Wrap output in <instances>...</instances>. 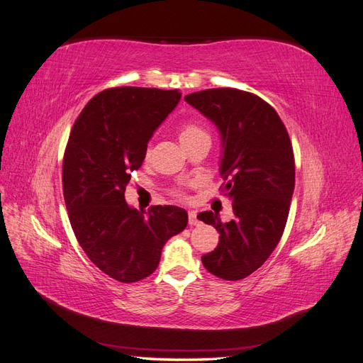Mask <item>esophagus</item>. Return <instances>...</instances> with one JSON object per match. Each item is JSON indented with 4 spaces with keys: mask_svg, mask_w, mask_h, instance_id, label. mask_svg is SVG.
<instances>
[{
    "mask_svg": "<svg viewBox=\"0 0 363 363\" xmlns=\"http://www.w3.org/2000/svg\"><path fill=\"white\" fill-rule=\"evenodd\" d=\"M188 218H189V225H196L200 223L199 218H196V212H194V211L188 212Z\"/></svg>",
    "mask_w": 363,
    "mask_h": 363,
    "instance_id": "1",
    "label": "esophagus"
}]
</instances>
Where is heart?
I'll use <instances>...</instances> for the list:
<instances>
[{"label":"heart","instance_id":"heart-1","mask_svg":"<svg viewBox=\"0 0 363 363\" xmlns=\"http://www.w3.org/2000/svg\"><path fill=\"white\" fill-rule=\"evenodd\" d=\"M179 136H180V140H182L183 145L189 144V142L196 140V139H200V138H211V136H208V131L203 125L196 124V123H186V124H183L180 127V130H179ZM148 155H150V148L147 150V156ZM175 194L182 195L180 191H177Z\"/></svg>","mask_w":363,"mask_h":363}]
</instances>
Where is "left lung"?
<instances>
[{
    "label": "left lung",
    "mask_w": 363,
    "mask_h": 363,
    "mask_svg": "<svg viewBox=\"0 0 363 363\" xmlns=\"http://www.w3.org/2000/svg\"><path fill=\"white\" fill-rule=\"evenodd\" d=\"M184 101L219 130V174L235 213L225 224L213 212L199 215L219 232L218 247L201 262L219 279H245L271 256L288 221L295 186L289 135L277 112L255 94L219 87L186 95Z\"/></svg>",
    "instance_id": "left-lung-1"
}]
</instances>
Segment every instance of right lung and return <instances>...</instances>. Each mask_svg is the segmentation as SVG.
Masks as SVG:
<instances>
[{"mask_svg":"<svg viewBox=\"0 0 363 363\" xmlns=\"http://www.w3.org/2000/svg\"><path fill=\"white\" fill-rule=\"evenodd\" d=\"M180 98L179 91L112 87L86 104L71 130L62 177L71 227L86 256L118 281L155 272L163 245L188 225L184 208L138 211L124 196L148 140Z\"/></svg>","mask_w":363,"mask_h":363,"instance_id":"1","label":"right lung"}]
</instances>
